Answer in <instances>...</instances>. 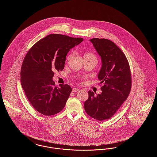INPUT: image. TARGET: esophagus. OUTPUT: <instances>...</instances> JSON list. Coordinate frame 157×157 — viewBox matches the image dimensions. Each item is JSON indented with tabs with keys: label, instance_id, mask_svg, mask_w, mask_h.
Listing matches in <instances>:
<instances>
[{
	"label": "esophagus",
	"instance_id": "34e87169",
	"mask_svg": "<svg viewBox=\"0 0 157 157\" xmlns=\"http://www.w3.org/2000/svg\"><path fill=\"white\" fill-rule=\"evenodd\" d=\"M79 90L78 88H72V91L73 92H76L78 91Z\"/></svg>",
	"mask_w": 157,
	"mask_h": 157
}]
</instances>
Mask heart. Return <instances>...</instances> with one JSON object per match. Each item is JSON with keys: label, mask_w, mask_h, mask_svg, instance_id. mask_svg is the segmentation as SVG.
Returning a JSON list of instances; mask_svg holds the SVG:
<instances>
[{"label": "heart", "mask_w": 157, "mask_h": 157, "mask_svg": "<svg viewBox=\"0 0 157 157\" xmlns=\"http://www.w3.org/2000/svg\"><path fill=\"white\" fill-rule=\"evenodd\" d=\"M72 53L69 55V57H70V56H72ZM85 56H95L93 54H92V53H86L85 55Z\"/></svg>", "instance_id": "obj_1"}]
</instances>
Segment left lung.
I'll return each instance as SVG.
<instances>
[{"instance_id": "1", "label": "left lung", "mask_w": 157, "mask_h": 157, "mask_svg": "<svg viewBox=\"0 0 157 157\" xmlns=\"http://www.w3.org/2000/svg\"><path fill=\"white\" fill-rule=\"evenodd\" d=\"M90 41L102 60L98 78L102 92L95 96L89 90L84 108L92 118L104 121L111 118L128 97L132 86L131 69L126 56L112 41L99 38Z\"/></svg>"}]
</instances>
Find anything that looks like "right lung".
I'll return each mask as SVG.
<instances>
[{
  "mask_svg": "<svg viewBox=\"0 0 157 157\" xmlns=\"http://www.w3.org/2000/svg\"><path fill=\"white\" fill-rule=\"evenodd\" d=\"M83 40L51 34L39 40L26 55L21 71V85L30 104L40 113L51 116L64 108L72 88L67 84L55 86L54 72L63 69L68 52Z\"/></svg>",
  "mask_w": 157,
  "mask_h": 157,
  "instance_id": "obj_1",
  "label": "right lung"
}]
</instances>
